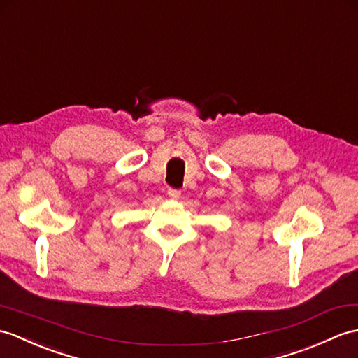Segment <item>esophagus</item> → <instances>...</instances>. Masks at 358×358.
Segmentation results:
<instances>
[{"label":"esophagus","mask_w":358,"mask_h":358,"mask_svg":"<svg viewBox=\"0 0 358 358\" xmlns=\"http://www.w3.org/2000/svg\"><path fill=\"white\" fill-rule=\"evenodd\" d=\"M168 195H169V198H172V199H178L180 198V195H181V192L178 189H169L168 190Z\"/></svg>","instance_id":"34e87169"}]
</instances>
